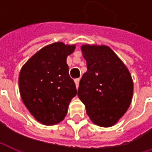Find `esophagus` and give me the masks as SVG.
<instances>
[{"mask_svg":"<svg viewBox=\"0 0 152 152\" xmlns=\"http://www.w3.org/2000/svg\"><path fill=\"white\" fill-rule=\"evenodd\" d=\"M79 82H80V79H79V78H76V79H75V83H76V88H78V86H79Z\"/></svg>","mask_w":152,"mask_h":152,"instance_id":"34e87169","label":"esophagus"}]
</instances>
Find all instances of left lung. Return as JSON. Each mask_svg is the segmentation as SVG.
Wrapping results in <instances>:
<instances>
[{"label": "left lung", "instance_id": "obj_1", "mask_svg": "<svg viewBox=\"0 0 152 152\" xmlns=\"http://www.w3.org/2000/svg\"><path fill=\"white\" fill-rule=\"evenodd\" d=\"M81 49L87 62V72L81 78L77 95L95 124L111 127L130 106L131 76L110 47L84 45Z\"/></svg>", "mask_w": 152, "mask_h": 152}]
</instances>
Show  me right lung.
Segmentation results:
<instances>
[{
	"label": "right lung",
	"instance_id": "add662e5",
	"mask_svg": "<svg viewBox=\"0 0 152 152\" xmlns=\"http://www.w3.org/2000/svg\"><path fill=\"white\" fill-rule=\"evenodd\" d=\"M75 46L61 42L45 46L22 68L19 89L22 99L34 118L45 125L61 121L72 98L76 95L74 80L69 76L67 57Z\"/></svg>",
	"mask_w": 152,
	"mask_h": 152
}]
</instances>
